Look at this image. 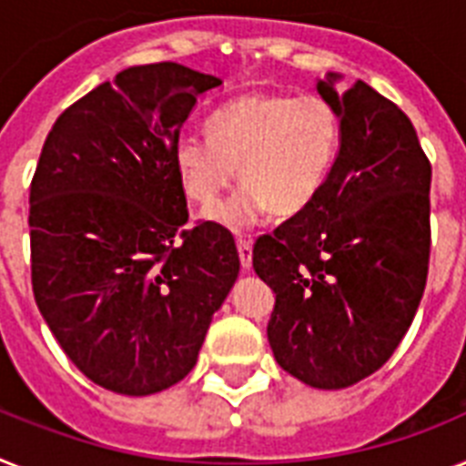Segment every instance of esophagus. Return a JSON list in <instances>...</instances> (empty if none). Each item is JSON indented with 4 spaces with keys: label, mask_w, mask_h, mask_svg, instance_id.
<instances>
[{
    "label": "esophagus",
    "mask_w": 466,
    "mask_h": 466,
    "mask_svg": "<svg viewBox=\"0 0 466 466\" xmlns=\"http://www.w3.org/2000/svg\"><path fill=\"white\" fill-rule=\"evenodd\" d=\"M236 245L238 257H240V267L249 268L252 267V245H249V240H245V238H236Z\"/></svg>",
    "instance_id": "obj_1"
}]
</instances>
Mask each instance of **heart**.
<instances>
[{
    "mask_svg": "<svg viewBox=\"0 0 466 466\" xmlns=\"http://www.w3.org/2000/svg\"><path fill=\"white\" fill-rule=\"evenodd\" d=\"M340 136V114L321 95L257 90L218 106L207 137H180L173 164L186 198L205 209L228 190L238 168L245 186L211 218L240 230L271 209L288 218L311 207L336 167Z\"/></svg>",
    "mask_w": 466,
    "mask_h": 466,
    "instance_id": "b5f03b06",
    "label": "heart"
}]
</instances>
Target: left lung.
Segmentation results:
<instances>
[{
    "instance_id": "1",
    "label": "left lung",
    "mask_w": 466,
    "mask_h": 466,
    "mask_svg": "<svg viewBox=\"0 0 466 466\" xmlns=\"http://www.w3.org/2000/svg\"><path fill=\"white\" fill-rule=\"evenodd\" d=\"M340 152L324 190L252 249L276 293V362L311 388H348L390 360L421 302L431 257V161L398 104L357 80L338 95Z\"/></svg>"
}]
</instances>
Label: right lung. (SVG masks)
I'll use <instances>...</instances> for the list:
<instances>
[{"instance_id":"add662e5","label":"right lung","mask_w":466,"mask_h":466,"mask_svg":"<svg viewBox=\"0 0 466 466\" xmlns=\"http://www.w3.org/2000/svg\"><path fill=\"white\" fill-rule=\"evenodd\" d=\"M214 76L130 66L54 121L30 180V280L76 367L121 395L190 374L240 271L214 221L187 224L173 149Z\"/></svg>"}]
</instances>
